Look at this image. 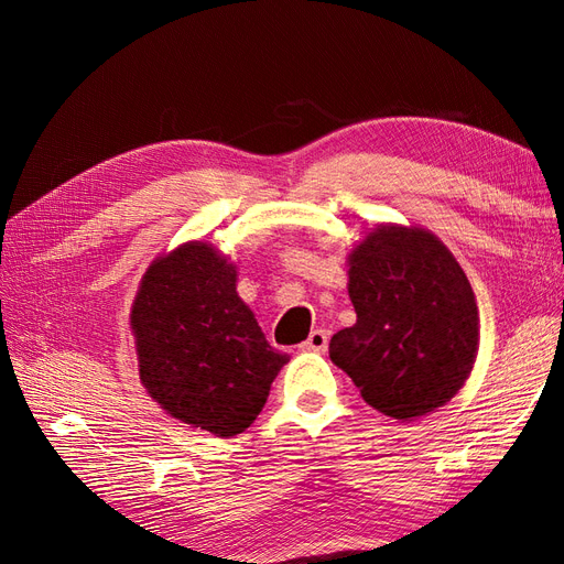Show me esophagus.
<instances>
[{
    "label": "esophagus",
    "mask_w": 564,
    "mask_h": 564,
    "mask_svg": "<svg viewBox=\"0 0 564 564\" xmlns=\"http://www.w3.org/2000/svg\"><path fill=\"white\" fill-rule=\"evenodd\" d=\"M327 348H329V336L324 329H313L308 340H303L301 344V350L305 352H327Z\"/></svg>",
    "instance_id": "obj_1"
}]
</instances>
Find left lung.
<instances>
[{
  "label": "left lung",
  "instance_id": "obj_1",
  "mask_svg": "<svg viewBox=\"0 0 564 564\" xmlns=\"http://www.w3.org/2000/svg\"><path fill=\"white\" fill-rule=\"evenodd\" d=\"M352 327L329 357L381 414L414 421L445 406L470 377L480 317L452 251L416 226H379L348 253Z\"/></svg>",
  "mask_w": 564,
  "mask_h": 564
}]
</instances>
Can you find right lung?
Wrapping results in <instances>:
<instances>
[{
    "instance_id": "obj_1",
    "label": "right lung",
    "mask_w": 564,
    "mask_h": 564,
    "mask_svg": "<svg viewBox=\"0 0 564 564\" xmlns=\"http://www.w3.org/2000/svg\"><path fill=\"white\" fill-rule=\"evenodd\" d=\"M131 332L148 395L216 437L249 429L289 362L237 296L235 263L207 242H185L150 263Z\"/></svg>"
}]
</instances>
